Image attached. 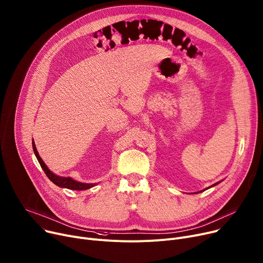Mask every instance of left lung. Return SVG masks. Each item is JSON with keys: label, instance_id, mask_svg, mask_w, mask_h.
I'll use <instances>...</instances> for the list:
<instances>
[{"label": "left lung", "instance_id": "1", "mask_svg": "<svg viewBox=\"0 0 263 263\" xmlns=\"http://www.w3.org/2000/svg\"><path fill=\"white\" fill-rule=\"evenodd\" d=\"M216 184H218V183H216ZM216 184H215V185H216ZM212 186H213V185H212Z\"/></svg>", "mask_w": 263, "mask_h": 263}]
</instances>
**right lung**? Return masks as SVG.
Instances as JSON below:
<instances>
[{
  "instance_id": "add662e5",
  "label": "right lung",
  "mask_w": 263,
  "mask_h": 263,
  "mask_svg": "<svg viewBox=\"0 0 263 263\" xmlns=\"http://www.w3.org/2000/svg\"><path fill=\"white\" fill-rule=\"evenodd\" d=\"M32 148H33V152H34V155L39 161L40 165H41V167L43 168L44 173L46 174V176L48 177V179L50 181H52V182L60 186V187H65V189H69V190H74V191H83V190H88L92 186H95L96 184L93 183H82V182H78V181H74L73 179L69 178V177H60V176H57L54 175L53 173H51L48 167L46 166V164L44 163V161L41 159V157L39 156V153L36 151V147H35V144L32 142Z\"/></svg>"
}]
</instances>
